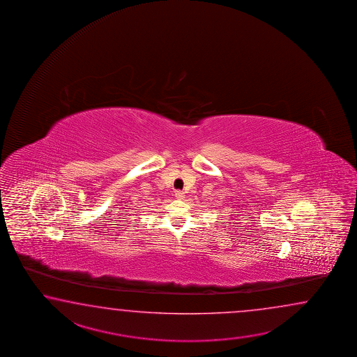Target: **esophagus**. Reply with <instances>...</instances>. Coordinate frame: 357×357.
Here are the masks:
<instances>
[{
    "instance_id": "34e87169",
    "label": "esophagus",
    "mask_w": 357,
    "mask_h": 357,
    "mask_svg": "<svg viewBox=\"0 0 357 357\" xmlns=\"http://www.w3.org/2000/svg\"><path fill=\"white\" fill-rule=\"evenodd\" d=\"M175 197H177V199H183V197H185V192L181 191V190H177L175 192Z\"/></svg>"
}]
</instances>
